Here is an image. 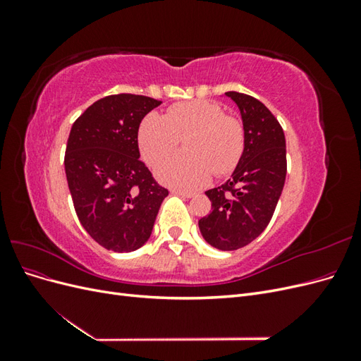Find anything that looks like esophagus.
<instances>
[{
	"instance_id": "obj_1",
	"label": "esophagus",
	"mask_w": 361,
	"mask_h": 361,
	"mask_svg": "<svg viewBox=\"0 0 361 361\" xmlns=\"http://www.w3.org/2000/svg\"><path fill=\"white\" fill-rule=\"evenodd\" d=\"M174 194L180 195V197H185V199H191V197H195V192H191V191H183V190H173Z\"/></svg>"
}]
</instances>
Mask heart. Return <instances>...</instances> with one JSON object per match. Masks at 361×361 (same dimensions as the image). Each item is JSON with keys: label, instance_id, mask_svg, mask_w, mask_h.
<instances>
[{"label": "heart", "instance_id": "1", "mask_svg": "<svg viewBox=\"0 0 361 361\" xmlns=\"http://www.w3.org/2000/svg\"><path fill=\"white\" fill-rule=\"evenodd\" d=\"M185 154L169 158L157 167L158 179L179 190H195L215 176H226L241 159L245 130L238 118L211 101H190L171 105L166 116L157 113L143 118L138 146L149 166H155L178 149Z\"/></svg>", "mask_w": 361, "mask_h": 361}]
</instances>
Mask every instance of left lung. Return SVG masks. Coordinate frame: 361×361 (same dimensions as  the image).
Instances as JSON below:
<instances>
[{
  "label": "left lung",
  "mask_w": 361,
  "mask_h": 361,
  "mask_svg": "<svg viewBox=\"0 0 361 361\" xmlns=\"http://www.w3.org/2000/svg\"><path fill=\"white\" fill-rule=\"evenodd\" d=\"M241 111L245 147L232 178L207 190L212 211L199 220L202 236L212 247L243 248L265 231L286 179V140L279 120L256 97L227 92Z\"/></svg>",
  "instance_id": "8db88e82"
}]
</instances>
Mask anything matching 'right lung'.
Segmentation results:
<instances>
[{
    "label": "right lung",
    "mask_w": 361,
    "mask_h": 361,
    "mask_svg": "<svg viewBox=\"0 0 361 361\" xmlns=\"http://www.w3.org/2000/svg\"><path fill=\"white\" fill-rule=\"evenodd\" d=\"M161 104L141 94L105 96L71 129L64 170L76 215L97 244L117 253L147 243L169 195L138 150L141 120Z\"/></svg>",
    "instance_id": "1"
}]
</instances>
